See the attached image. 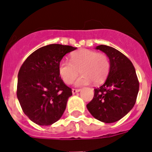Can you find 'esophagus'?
Segmentation results:
<instances>
[{"label":"esophagus","mask_w":152,"mask_h":152,"mask_svg":"<svg viewBox=\"0 0 152 152\" xmlns=\"http://www.w3.org/2000/svg\"><path fill=\"white\" fill-rule=\"evenodd\" d=\"M80 89H72V94H75L76 93L80 92Z\"/></svg>","instance_id":"esophagus-1"}]
</instances>
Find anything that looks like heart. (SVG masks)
I'll return each instance as SVG.
<instances>
[{
  "instance_id": "heart-1",
  "label": "heart",
  "mask_w": 152,
  "mask_h": 152,
  "mask_svg": "<svg viewBox=\"0 0 152 152\" xmlns=\"http://www.w3.org/2000/svg\"><path fill=\"white\" fill-rule=\"evenodd\" d=\"M110 62L108 56L90 49H80L73 52L68 61H60L58 72L66 84L73 83L79 74L82 75L76 80L77 87L88 85L94 81L95 84L103 82L110 72Z\"/></svg>"
}]
</instances>
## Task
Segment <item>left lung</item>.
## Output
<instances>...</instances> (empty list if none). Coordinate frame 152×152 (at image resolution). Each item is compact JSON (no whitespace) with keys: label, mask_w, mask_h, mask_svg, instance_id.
Returning <instances> with one entry per match:
<instances>
[{"label":"left lung","mask_w":152,"mask_h":152,"mask_svg":"<svg viewBox=\"0 0 152 152\" xmlns=\"http://www.w3.org/2000/svg\"><path fill=\"white\" fill-rule=\"evenodd\" d=\"M95 49L108 56L110 69L105 83L94 89V96L87 108L95 119L105 123H115L133 108L139 80L132 63L122 52L105 45Z\"/></svg>","instance_id":"obj_1"}]
</instances>
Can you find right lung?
Wrapping results in <instances>:
<instances>
[{
	"label": "right lung",
	"mask_w": 152,
	"mask_h": 152,
	"mask_svg": "<svg viewBox=\"0 0 152 152\" xmlns=\"http://www.w3.org/2000/svg\"><path fill=\"white\" fill-rule=\"evenodd\" d=\"M77 48L51 44L33 52L18 73L17 95L23 111L31 121L50 126L61 117L72 89L65 85L58 72L67 53Z\"/></svg>",
	"instance_id": "1"
}]
</instances>
